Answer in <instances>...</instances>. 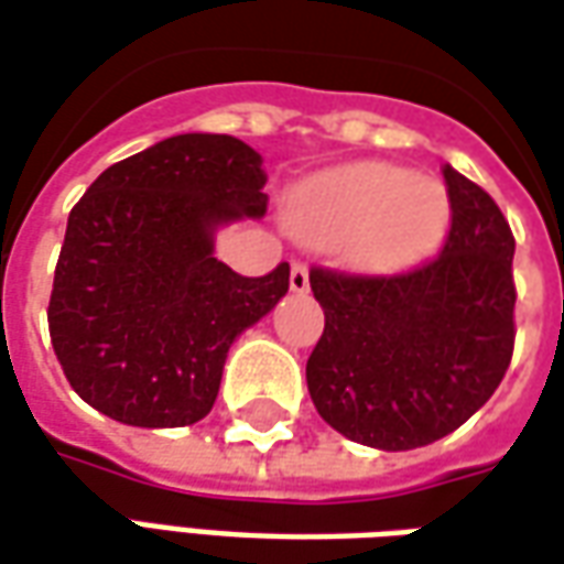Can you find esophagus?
Wrapping results in <instances>:
<instances>
[{
	"label": "esophagus",
	"mask_w": 564,
	"mask_h": 564,
	"mask_svg": "<svg viewBox=\"0 0 564 564\" xmlns=\"http://www.w3.org/2000/svg\"><path fill=\"white\" fill-rule=\"evenodd\" d=\"M291 291H297V294H304V291H310V270H306V263H301V260H294L291 263Z\"/></svg>",
	"instance_id": "obj_1"
}]
</instances>
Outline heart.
I'll use <instances>...</instances> for the list:
<instances>
[{"label":"heart","instance_id":"b5f03b06","mask_svg":"<svg viewBox=\"0 0 564 564\" xmlns=\"http://www.w3.org/2000/svg\"><path fill=\"white\" fill-rule=\"evenodd\" d=\"M452 220L448 189L414 171L362 162L306 184L291 224L310 242H344L365 263H402L436 248Z\"/></svg>","mask_w":564,"mask_h":564}]
</instances>
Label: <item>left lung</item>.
<instances>
[{"label":"left lung","instance_id":"1","mask_svg":"<svg viewBox=\"0 0 564 564\" xmlns=\"http://www.w3.org/2000/svg\"><path fill=\"white\" fill-rule=\"evenodd\" d=\"M452 227L436 258L387 275L310 270L325 332L306 359L322 421L380 452L454 433L491 399L516 344L507 217L482 186L442 169Z\"/></svg>","mask_w":564,"mask_h":564}]
</instances>
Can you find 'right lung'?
I'll list each match as a JSON object with an SVG mask.
<instances>
[{"instance_id":"right-lung-1","label":"right lung","mask_w":564,"mask_h":564,"mask_svg":"<svg viewBox=\"0 0 564 564\" xmlns=\"http://www.w3.org/2000/svg\"><path fill=\"white\" fill-rule=\"evenodd\" d=\"M267 171L230 134H177L116 162L67 220L48 332L69 387L128 426L215 405L230 344L289 291V263L239 275L215 230L267 215Z\"/></svg>"}]
</instances>
